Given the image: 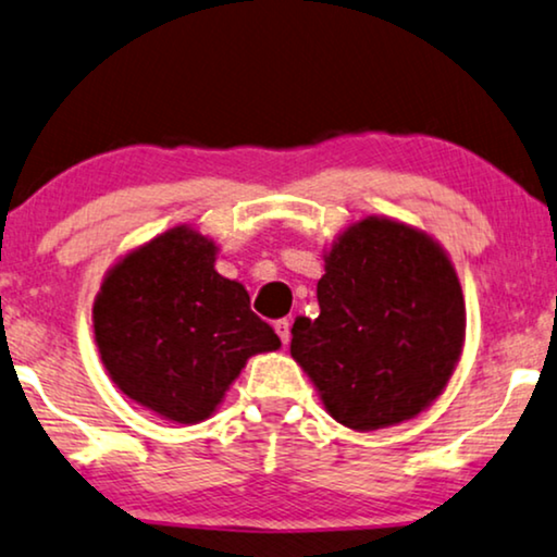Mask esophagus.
<instances>
[{"label": "esophagus", "mask_w": 557, "mask_h": 557, "mask_svg": "<svg viewBox=\"0 0 557 557\" xmlns=\"http://www.w3.org/2000/svg\"><path fill=\"white\" fill-rule=\"evenodd\" d=\"M290 321H287V318H283V321H277L274 323V331H277V336H280V341H283V344L287 346L290 344Z\"/></svg>", "instance_id": "obj_1"}]
</instances>
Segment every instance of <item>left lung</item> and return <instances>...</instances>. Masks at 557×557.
<instances>
[{"mask_svg":"<svg viewBox=\"0 0 557 557\" xmlns=\"http://www.w3.org/2000/svg\"><path fill=\"white\" fill-rule=\"evenodd\" d=\"M315 321L293 325V359L341 425L412 420L448 387L466 344V302L448 251L389 216L348 224L323 249Z\"/></svg>","mask_w":557,"mask_h":557,"instance_id":"8db88e82","label":"left lung"}]
</instances>
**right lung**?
<instances>
[{"mask_svg":"<svg viewBox=\"0 0 557 557\" xmlns=\"http://www.w3.org/2000/svg\"><path fill=\"white\" fill-rule=\"evenodd\" d=\"M219 247L188 224L129 249L94 300V338L111 382L177 425L209 420L251 356L280 338L242 283L216 272Z\"/></svg>","mask_w":557,"mask_h":557,"instance_id":"add662e5","label":"right lung"}]
</instances>
